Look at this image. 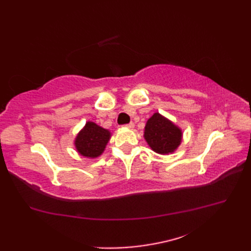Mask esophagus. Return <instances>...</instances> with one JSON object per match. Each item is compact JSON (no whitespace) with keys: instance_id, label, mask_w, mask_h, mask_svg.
<instances>
[{"instance_id":"obj_1","label":"esophagus","mask_w":251,"mask_h":251,"mask_svg":"<svg viewBox=\"0 0 251 251\" xmlns=\"http://www.w3.org/2000/svg\"><path fill=\"white\" fill-rule=\"evenodd\" d=\"M125 126L127 127V128H134L135 124H134V123H129V124H126Z\"/></svg>"}]
</instances>
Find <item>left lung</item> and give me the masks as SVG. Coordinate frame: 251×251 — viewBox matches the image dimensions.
Instances as JSON below:
<instances>
[{"instance_id":"left-lung-1","label":"left lung","mask_w":251,"mask_h":251,"mask_svg":"<svg viewBox=\"0 0 251 251\" xmlns=\"http://www.w3.org/2000/svg\"><path fill=\"white\" fill-rule=\"evenodd\" d=\"M181 138L182 132L179 127L159 113H154L148 120L145 127V139L154 152L173 153L181 143Z\"/></svg>"}]
</instances>
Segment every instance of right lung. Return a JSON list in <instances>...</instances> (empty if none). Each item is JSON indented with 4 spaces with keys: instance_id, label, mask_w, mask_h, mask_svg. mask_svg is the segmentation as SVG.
<instances>
[{
    "instance_id": "add662e5",
    "label": "right lung",
    "mask_w": 251,
    "mask_h": 251,
    "mask_svg": "<svg viewBox=\"0 0 251 251\" xmlns=\"http://www.w3.org/2000/svg\"><path fill=\"white\" fill-rule=\"evenodd\" d=\"M111 134L102 127L93 122H87L84 128L75 138V148L77 152L85 157H97L104 151Z\"/></svg>"
}]
</instances>
